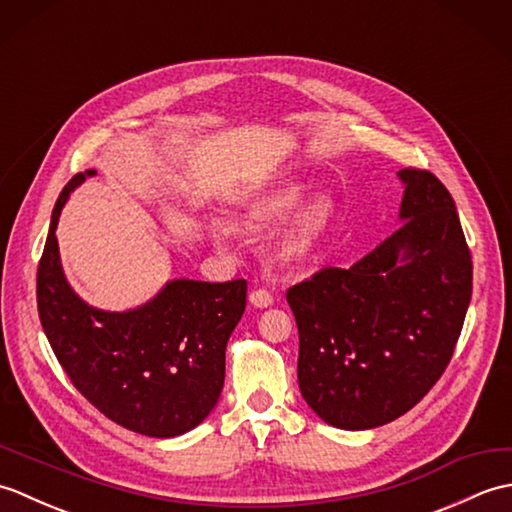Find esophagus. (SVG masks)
Here are the masks:
<instances>
[{
	"mask_svg": "<svg viewBox=\"0 0 512 512\" xmlns=\"http://www.w3.org/2000/svg\"><path fill=\"white\" fill-rule=\"evenodd\" d=\"M248 301L253 303L255 308H268V306H273V295H270L268 290H264V288H259V290H253L248 295Z\"/></svg>",
	"mask_w": 512,
	"mask_h": 512,
	"instance_id": "esophagus-1",
	"label": "esophagus"
}]
</instances>
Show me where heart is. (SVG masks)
Masks as SVG:
<instances>
[{
    "mask_svg": "<svg viewBox=\"0 0 512 512\" xmlns=\"http://www.w3.org/2000/svg\"><path fill=\"white\" fill-rule=\"evenodd\" d=\"M306 198V184L286 182L250 202L246 209L235 217L233 226L239 233L264 235L277 228L281 222H286ZM332 217L334 202L328 195H317V198L307 202L295 215V220L290 222L286 233L281 235L279 255L288 259V262H295V259H303L308 253H312V248L321 242L325 233H328Z\"/></svg>",
    "mask_w": 512,
    "mask_h": 512,
    "instance_id": "1",
    "label": "heart"
}]
</instances>
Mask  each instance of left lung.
Returning <instances> with one entry per match:
<instances>
[{"label":"left lung","mask_w":512,"mask_h":512,"mask_svg":"<svg viewBox=\"0 0 512 512\" xmlns=\"http://www.w3.org/2000/svg\"><path fill=\"white\" fill-rule=\"evenodd\" d=\"M398 178V231L347 270L323 268L286 292L301 396L336 429H374L418 405L471 303L473 262L451 193L429 171Z\"/></svg>","instance_id":"8db88e82"}]
</instances>
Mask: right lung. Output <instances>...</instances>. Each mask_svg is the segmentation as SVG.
<instances>
[{
  "label": "right lung",
  "instance_id": "add662e5",
  "mask_svg": "<svg viewBox=\"0 0 512 512\" xmlns=\"http://www.w3.org/2000/svg\"><path fill=\"white\" fill-rule=\"evenodd\" d=\"M54 204L37 270L39 319L72 385L121 427L176 438L209 416L224 387L226 343L246 308V281L171 279L154 299L110 312L83 301L63 275L57 224L70 193Z\"/></svg>",
  "mask_w": 512,
  "mask_h": 512
}]
</instances>
